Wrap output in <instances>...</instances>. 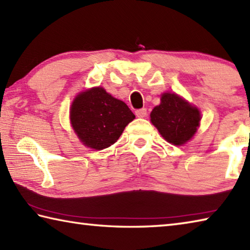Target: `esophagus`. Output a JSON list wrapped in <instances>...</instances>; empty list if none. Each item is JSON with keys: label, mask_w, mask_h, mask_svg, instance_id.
I'll list each match as a JSON object with an SVG mask.
<instances>
[{"label": "esophagus", "mask_w": 250, "mask_h": 250, "mask_svg": "<svg viewBox=\"0 0 250 250\" xmlns=\"http://www.w3.org/2000/svg\"><path fill=\"white\" fill-rule=\"evenodd\" d=\"M135 115H137L138 118H144V117H146L147 111L145 108H141V109H138L137 111H135Z\"/></svg>", "instance_id": "34e87169"}]
</instances>
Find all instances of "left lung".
<instances>
[{
	"mask_svg": "<svg viewBox=\"0 0 250 250\" xmlns=\"http://www.w3.org/2000/svg\"><path fill=\"white\" fill-rule=\"evenodd\" d=\"M200 112L178 95L163 94L161 105L151 112V121L167 142L183 145L196 133Z\"/></svg>",
	"mask_w": 250,
	"mask_h": 250,
	"instance_id": "1",
	"label": "left lung"
}]
</instances>
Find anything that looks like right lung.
I'll use <instances>...</instances> for the list:
<instances>
[{"instance_id": "right-lung-1", "label": "right lung", "mask_w": 250, "mask_h": 250, "mask_svg": "<svg viewBox=\"0 0 250 250\" xmlns=\"http://www.w3.org/2000/svg\"><path fill=\"white\" fill-rule=\"evenodd\" d=\"M70 118L75 133L86 146L104 149L117 142L135 116L124 102L103 87H95L74 99Z\"/></svg>"}]
</instances>
